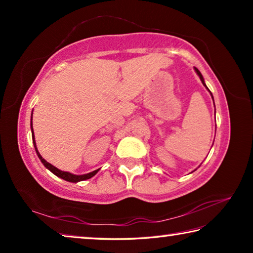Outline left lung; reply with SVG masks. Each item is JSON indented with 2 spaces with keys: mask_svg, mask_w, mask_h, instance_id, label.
Returning <instances> with one entry per match:
<instances>
[{
  "mask_svg": "<svg viewBox=\"0 0 253 253\" xmlns=\"http://www.w3.org/2000/svg\"><path fill=\"white\" fill-rule=\"evenodd\" d=\"M195 71H196V74H198L199 76H200V79H201V81H202V84L205 85V87H207V84H204V79H203V77H202V75H201V72L198 70V69H196V68H195ZM208 88V87H207ZM210 92H211V91H210ZM211 95H212V93H211ZM213 98V97H212Z\"/></svg>",
  "mask_w": 253,
  "mask_h": 253,
  "instance_id": "left-lung-1",
  "label": "left lung"
}]
</instances>
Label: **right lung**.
Instances as JSON below:
<instances>
[{
  "instance_id": "right-lung-1",
  "label": "right lung",
  "mask_w": 253,
  "mask_h": 253,
  "mask_svg": "<svg viewBox=\"0 0 253 253\" xmlns=\"http://www.w3.org/2000/svg\"><path fill=\"white\" fill-rule=\"evenodd\" d=\"M31 129H32V137H33L34 148H36L38 156H39L40 161H41L42 163H43V165L45 166V168H46V169H49L51 170V172H52L53 174L57 175V176L61 177V178H63V179H66V181H68V182H74V183H77V182H79V181H84V179H88V178L92 177L93 175H96L98 170H99V169H96V170H93V172H91V173H88V174H84V175H74V174H71V173L63 172V170H60V169H58L57 168H54L53 165H51L50 163L46 162V161L44 160V158H42V156L40 155V153L38 152L37 146H36V140H34V134H33V128H32V118H31Z\"/></svg>"
}]
</instances>
